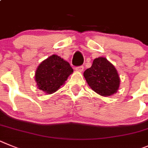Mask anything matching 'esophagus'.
<instances>
[{"label": "esophagus", "mask_w": 148, "mask_h": 148, "mask_svg": "<svg viewBox=\"0 0 148 148\" xmlns=\"http://www.w3.org/2000/svg\"><path fill=\"white\" fill-rule=\"evenodd\" d=\"M75 70L77 71H79V72H82V71H83L84 70V67L82 66H77V67L75 68Z\"/></svg>", "instance_id": "34e87169"}]
</instances>
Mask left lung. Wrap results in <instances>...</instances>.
Here are the masks:
<instances>
[{"label": "left lung", "instance_id": "left-lung-1", "mask_svg": "<svg viewBox=\"0 0 148 148\" xmlns=\"http://www.w3.org/2000/svg\"><path fill=\"white\" fill-rule=\"evenodd\" d=\"M83 75L92 90L103 97L112 95L119 87V74L105 58H96L91 67L86 69Z\"/></svg>", "mask_w": 148, "mask_h": 148}]
</instances>
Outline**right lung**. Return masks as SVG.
<instances>
[{"label": "right lung", "mask_w": 148, "mask_h": 148, "mask_svg": "<svg viewBox=\"0 0 148 148\" xmlns=\"http://www.w3.org/2000/svg\"><path fill=\"white\" fill-rule=\"evenodd\" d=\"M73 69L67 61L53 54L42 61L35 73L38 88L47 94H52L64 84Z\"/></svg>", "instance_id": "obj_1"}]
</instances>
